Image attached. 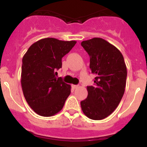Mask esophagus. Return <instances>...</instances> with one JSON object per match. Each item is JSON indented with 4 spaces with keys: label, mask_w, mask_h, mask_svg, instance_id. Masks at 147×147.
<instances>
[{
    "label": "esophagus",
    "mask_w": 147,
    "mask_h": 147,
    "mask_svg": "<svg viewBox=\"0 0 147 147\" xmlns=\"http://www.w3.org/2000/svg\"><path fill=\"white\" fill-rule=\"evenodd\" d=\"M78 85H72V88H74V89H76V88H78Z\"/></svg>",
    "instance_id": "34e87169"
}]
</instances>
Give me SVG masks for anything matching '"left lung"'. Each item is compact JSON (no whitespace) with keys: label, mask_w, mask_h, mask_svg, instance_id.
Segmentation results:
<instances>
[{"label":"left lung","mask_w":147,"mask_h":147,"mask_svg":"<svg viewBox=\"0 0 147 147\" xmlns=\"http://www.w3.org/2000/svg\"><path fill=\"white\" fill-rule=\"evenodd\" d=\"M90 56V68L96 75L88 97L81 102L83 113L93 120L107 118L116 109L124 93L127 66L120 51L107 40L94 37L81 42Z\"/></svg>","instance_id":"1"}]
</instances>
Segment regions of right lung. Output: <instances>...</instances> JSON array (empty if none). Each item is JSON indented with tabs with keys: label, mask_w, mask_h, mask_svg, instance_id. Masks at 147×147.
Returning <instances> with one entry per match:
<instances>
[{
	"label": "right lung",
	"mask_w": 147,
	"mask_h": 147,
	"mask_svg": "<svg viewBox=\"0 0 147 147\" xmlns=\"http://www.w3.org/2000/svg\"><path fill=\"white\" fill-rule=\"evenodd\" d=\"M76 41L47 37L32 44L23 57L21 87L27 103L35 113L49 117L58 113L71 93V86L57 78L62 58Z\"/></svg>",
	"instance_id": "obj_1"
}]
</instances>
